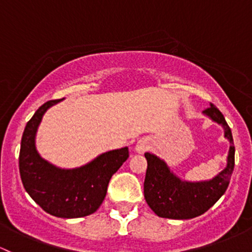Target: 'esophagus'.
Masks as SVG:
<instances>
[{"mask_svg": "<svg viewBox=\"0 0 252 252\" xmlns=\"http://www.w3.org/2000/svg\"><path fill=\"white\" fill-rule=\"evenodd\" d=\"M149 148H151V142H149V140H140L139 142L136 143V146H135V151L139 154H143L146 151H148Z\"/></svg>", "mask_w": 252, "mask_h": 252, "instance_id": "1", "label": "esophagus"}]
</instances>
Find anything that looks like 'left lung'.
Returning <instances> with one entry per match:
<instances>
[{
	"label": "left lung",
	"mask_w": 252,
	"mask_h": 252,
	"mask_svg": "<svg viewBox=\"0 0 252 252\" xmlns=\"http://www.w3.org/2000/svg\"><path fill=\"white\" fill-rule=\"evenodd\" d=\"M203 115L223 128L229 149L227 164L221 172L208 181L190 182L179 178L165 160L153 153H145L147 159L143 192L146 202L158 217L187 220L200 217L218 202L225 193L234 168V146L232 131L225 117L213 104Z\"/></svg>",
	"instance_id": "left-lung-1"
}]
</instances>
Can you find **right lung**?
<instances>
[{
    "mask_svg": "<svg viewBox=\"0 0 252 252\" xmlns=\"http://www.w3.org/2000/svg\"><path fill=\"white\" fill-rule=\"evenodd\" d=\"M63 99L43 104L27 122L21 139L19 170L24 188L49 214L74 219L93 214L103 203L113 173L129 158L128 147L99 154L82 166L62 168L40 156L35 135L43 116Z\"/></svg>",
    "mask_w": 252,
    "mask_h": 252,
    "instance_id": "1",
    "label": "right lung"
}]
</instances>
